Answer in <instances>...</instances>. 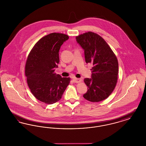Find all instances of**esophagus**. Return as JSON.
Instances as JSON below:
<instances>
[{
  "mask_svg": "<svg viewBox=\"0 0 146 146\" xmlns=\"http://www.w3.org/2000/svg\"><path fill=\"white\" fill-rule=\"evenodd\" d=\"M73 81L74 83H80L82 82V79H79V78H74L73 79Z\"/></svg>",
  "mask_w": 146,
  "mask_h": 146,
  "instance_id": "obj_1",
  "label": "esophagus"
}]
</instances>
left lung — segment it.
Instances as JSON below:
<instances>
[{
	"label": "left lung",
	"instance_id": "1",
	"mask_svg": "<svg viewBox=\"0 0 146 146\" xmlns=\"http://www.w3.org/2000/svg\"><path fill=\"white\" fill-rule=\"evenodd\" d=\"M76 38L84 50L85 62L93 64L91 78L84 80L88 86L84 98L93 102L103 101L111 94L117 83V58L108 44L96 33L88 32Z\"/></svg>",
	"mask_w": 146,
	"mask_h": 146
}]
</instances>
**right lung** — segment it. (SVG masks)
<instances>
[{"mask_svg":"<svg viewBox=\"0 0 146 146\" xmlns=\"http://www.w3.org/2000/svg\"><path fill=\"white\" fill-rule=\"evenodd\" d=\"M69 39L67 35L52 33L41 38L28 55L25 75L29 88L36 99L46 104L58 101L69 85L70 78L55 72L60 62L61 46Z\"/></svg>","mask_w":146,"mask_h":146,"instance_id":"obj_1","label":"right lung"}]
</instances>
